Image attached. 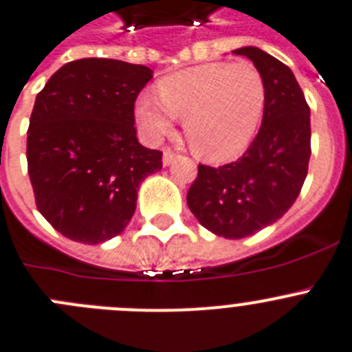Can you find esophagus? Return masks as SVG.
Here are the masks:
<instances>
[{
  "mask_svg": "<svg viewBox=\"0 0 352 352\" xmlns=\"http://www.w3.org/2000/svg\"><path fill=\"white\" fill-rule=\"evenodd\" d=\"M173 160H175V153H173L172 148H164L163 151V164L164 166H168V164L173 163Z\"/></svg>",
  "mask_w": 352,
  "mask_h": 352,
  "instance_id": "obj_1",
  "label": "esophagus"
}]
</instances>
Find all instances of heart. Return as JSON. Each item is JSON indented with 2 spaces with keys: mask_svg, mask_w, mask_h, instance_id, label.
I'll return each instance as SVG.
<instances>
[{
  "mask_svg": "<svg viewBox=\"0 0 352 352\" xmlns=\"http://www.w3.org/2000/svg\"><path fill=\"white\" fill-rule=\"evenodd\" d=\"M157 94L135 103L142 135L160 142L184 119L191 148L208 161H228L251 144L267 105V85L252 63H208L161 78Z\"/></svg>",
  "mask_w": 352,
  "mask_h": 352,
  "instance_id": "obj_1",
  "label": "heart"
}]
</instances>
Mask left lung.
I'll return each mask as SVG.
<instances>
[{"label": "left lung", "instance_id": "8db88e82", "mask_svg": "<svg viewBox=\"0 0 352 352\" xmlns=\"http://www.w3.org/2000/svg\"><path fill=\"white\" fill-rule=\"evenodd\" d=\"M233 54L251 59L265 78L261 128L233 163L217 168L198 164L188 205L201 226L236 240L280 219L298 198L309 172L310 109L284 63L256 47Z\"/></svg>", "mask_w": 352, "mask_h": 352}]
</instances>
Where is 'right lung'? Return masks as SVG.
Segmentation results:
<instances>
[{"label": "right lung", "instance_id": "1", "mask_svg": "<svg viewBox=\"0 0 352 352\" xmlns=\"http://www.w3.org/2000/svg\"><path fill=\"white\" fill-rule=\"evenodd\" d=\"M153 69L105 58L66 63L45 84L28 129V173L40 214L66 239L122 233L140 182L163 153L137 140L135 101Z\"/></svg>", "mask_w": 352, "mask_h": 352}]
</instances>
